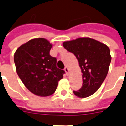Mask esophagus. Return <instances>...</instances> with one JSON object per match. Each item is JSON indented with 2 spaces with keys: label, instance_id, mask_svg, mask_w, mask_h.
I'll list each match as a JSON object with an SVG mask.
<instances>
[{
  "label": "esophagus",
  "instance_id": "34e87169",
  "mask_svg": "<svg viewBox=\"0 0 126 126\" xmlns=\"http://www.w3.org/2000/svg\"><path fill=\"white\" fill-rule=\"evenodd\" d=\"M64 70H65V71L66 72V74H68V72H69V68L67 67H65V69H64Z\"/></svg>",
  "mask_w": 126,
  "mask_h": 126
}]
</instances>
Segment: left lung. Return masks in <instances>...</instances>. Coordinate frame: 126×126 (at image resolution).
<instances>
[{
	"label": "left lung",
	"mask_w": 126,
	"mask_h": 126,
	"mask_svg": "<svg viewBox=\"0 0 126 126\" xmlns=\"http://www.w3.org/2000/svg\"><path fill=\"white\" fill-rule=\"evenodd\" d=\"M64 48L73 53L82 69L83 84L74 94L79 98L90 96L98 90L105 79L111 63L109 47L90 38H79L64 42Z\"/></svg>",
	"instance_id": "left-lung-1"
}]
</instances>
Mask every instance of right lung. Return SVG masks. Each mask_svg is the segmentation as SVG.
Returning a JSON list of instances; mask_svg holds the SVG:
<instances>
[{
    "label": "right lung",
    "instance_id": "obj_1",
    "mask_svg": "<svg viewBox=\"0 0 126 126\" xmlns=\"http://www.w3.org/2000/svg\"><path fill=\"white\" fill-rule=\"evenodd\" d=\"M52 45L44 38H34L22 44L14 55L16 71L34 94L48 96L57 89L65 71L57 67V59L50 55Z\"/></svg>",
    "mask_w": 126,
    "mask_h": 126
}]
</instances>
